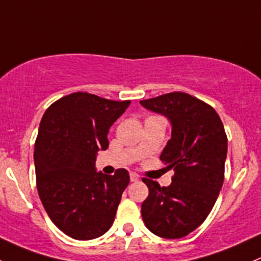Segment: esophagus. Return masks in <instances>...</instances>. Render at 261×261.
<instances>
[{
  "mask_svg": "<svg viewBox=\"0 0 261 261\" xmlns=\"http://www.w3.org/2000/svg\"><path fill=\"white\" fill-rule=\"evenodd\" d=\"M130 181L131 182H137V181H139V174L131 172L130 173Z\"/></svg>",
  "mask_w": 261,
  "mask_h": 261,
  "instance_id": "1",
  "label": "esophagus"
}]
</instances>
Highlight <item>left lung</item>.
<instances>
[{
    "instance_id": "obj_1",
    "label": "left lung",
    "mask_w": 261,
    "mask_h": 261,
    "mask_svg": "<svg viewBox=\"0 0 261 261\" xmlns=\"http://www.w3.org/2000/svg\"><path fill=\"white\" fill-rule=\"evenodd\" d=\"M140 104L170 121L171 139L160 160L174 171L167 187L142 179L150 191L142 219L156 236L178 239L204 222L218 198L228 151L224 126L213 108L190 94L176 91Z\"/></svg>"
}]
</instances>
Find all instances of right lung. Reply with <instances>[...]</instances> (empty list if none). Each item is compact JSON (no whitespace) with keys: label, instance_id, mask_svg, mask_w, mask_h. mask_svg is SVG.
Listing matches in <instances>:
<instances>
[{"label":"right lung","instance_id":"add662e5","mask_svg":"<svg viewBox=\"0 0 261 261\" xmlns=\"http://www.w3.org/2000/svg\"><path fill=\"white\" fill-rule=\"evenodd\" d=\"M130 100L114 101L74 93L51 104L34 145L37 190L51 222L76 240L101 237L113 225L121 194L130 182L125 168L98 172V151Z\"/></svg>","mask_w":261,"mask_h":261}]
</instances>
